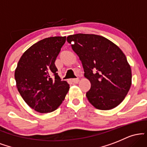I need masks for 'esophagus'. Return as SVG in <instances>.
I'll list each match as a JSON object with an SVG mask.
<instances>
[{"instance_id":"obj_1","label":"esophagus","mask_w":147,"mask_h":147,"mask_svg":"<svg viewBox=\"0 0 147 147\" xmlns=\"http://www.w3.org/2000/svg\"><path fill=\"white\" fill-rule=\"evenodd\" d=\"M79 81V78H76V79H72V82H73V83H75V84H77V83H78Z\"/></svg>"}]
</instances>
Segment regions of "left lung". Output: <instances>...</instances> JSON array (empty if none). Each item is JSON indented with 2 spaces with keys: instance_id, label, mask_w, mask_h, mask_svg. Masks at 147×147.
<instances>
[{
  "instance_id": "obj_1",
  "label": "left lung",
  "mask_w": 147,
  "mask_h": 147,
  "mask_svg": "<svg viewBox=\"0 0 147 147\" xmlns=\"http://www.w3.org/2000/svg\"><path fill=\"white\" fill-rule=\"evenodd\" d=\"M79 57L84 76L90 81L89 102L99 110H110L125 98L131 86V69L122 50L113 42L95 34L67 37Z\"/></svg>"
}]
</instances>
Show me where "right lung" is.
<instances>
[{
	"mask_svg": "<svg viewBox=\"0 0 147 147\" xmlns=\"http://www.w3.org/2000/svg\"><path fill=\"white\" fill-rule=\"evenodd\" d=\"M65 38L53 36L38 41L23 53L15 70L20 95L30 107L41 113L56 110L70 88L58 76L55 64Z\"/></svg>",
	"mask_w": 147,
	"mask_h": 147,
	"instance_id": "1",
	"label": "right lung"
}]
</instances>
